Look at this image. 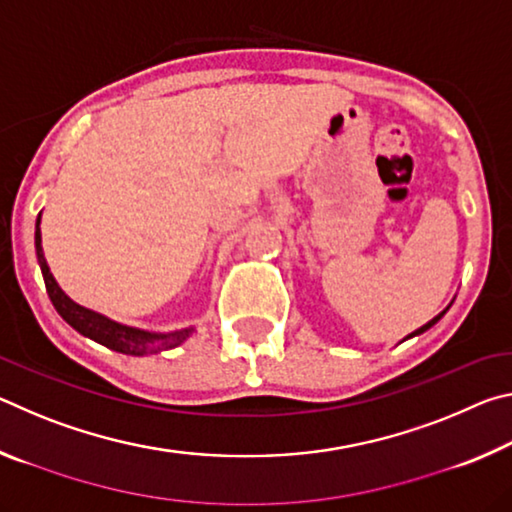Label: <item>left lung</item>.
Here are the masks:
<instances>
[{"label":"left lung","mask_w":512,"mask_h":512,"mask_svg":"<svg viewBox=\"0 0 512 512\" xmlns=\"http://www.w3.org/2000/svg\"><path fill=\"white\" fill-rule=\"evenodd\" d=\"M447 309H449V307H447ZM447 309H445V311H440V314H438L436 318H431L427 325H422L420 329H415V332H413V334H409V336H406V339H411V336H418V334H422V332H427V329H429V327H433V325H436V323H438V320H440V318H443V316L447 314Z\"/></svg>","instance_id":"8db88e82"}]
</instances>
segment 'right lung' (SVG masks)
Listing matches in <instances>:
<instances>
[{
  "label": "right lung",
  "instance_id": "add662e5",
  "mask_svg": "<svg viewBox=\"0 0 512 512\" xmlns=\"http://www.w3.org/2000/svg\"><path fill=\"white\" fill-rule=\"evenodd\" d=\"M36 255H38L42 277H45V287L51 298V305L56 307L58 314L63 316V320H67L76 332H81L83 336H88V339L106 345L110 350L121 352V354H133V357H144V354H158L164 350L178 348V345L187 341V336L194 332V327L176 329V332H167V334L144 332V329L119 325L115 320H110L106 316L97 314V311H90L69 300L63 293V289L56 284L54 275H51L47 266V259L42 255L40 214L36 219Z\"/></svg>",
  "mask_w": 512,
  "mask_h": 512
}]
</instances>
